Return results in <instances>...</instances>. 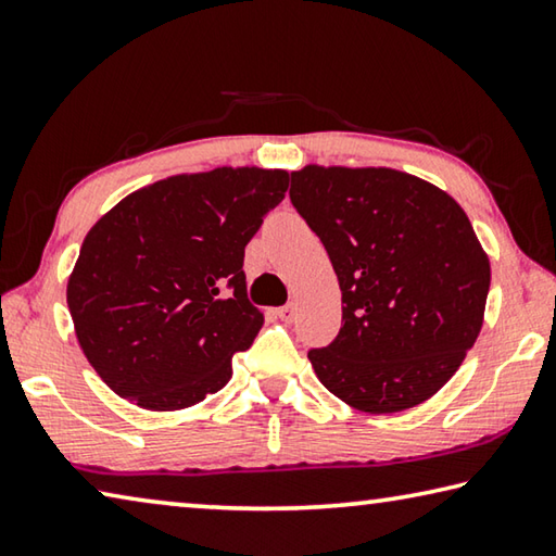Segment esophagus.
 <instances>
[{
	"label": "esophagus",
	"mask_w": 556,
	"mask_h": 556,
	"mask_svg": "<svg viewBox=\"0 0 556 556\" xmlns=\"http://www.w3.org/2000/svg\"><path fill=\"white\" fill-rule=\"evenodd\" d=\"M273 313H276V317L283 319V323H293L295 315H298V305L295 303H288L283 307H276V309H273Z\"/></svg>",
	"instance_id": "esophagus-1"
}]
</instances>
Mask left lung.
<instances>
[{"label":"left lung","instance_id":"obj_1","mask_svg":"<svg viewBox=\"0 0 556 556\" xmlns=\"http://www.w3.org/2000/svg\"><path fill=\"white\" fill-rule=\"evenodd\" d=\"M290 200L325 243L342 288V329L309 364L362 413L432 397L483 327L491 263L452 194L393 168L305 165Z\"/></svg>","mask_w":556,"mask_h":556}]
</instances>
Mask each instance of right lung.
<instances>
[{
	"mask_svg": "<svg viewBox=\"0 0 556 556\" xmlns=\"http://www.w3.org/2000/svg\"><path fill=\"white\" fill-rule=\"evenodd\" d=\"M288 173L256 165L182 173L114 204L67 278L77 342L116 395L182 410L222 391L263 315L243 249L286 198Z\"/></svg>",
	"mask_w": 556,
	"mask_h": 556,
	"instance_id": "obj_1",
	"label": "right lung"
}]
</instances>
